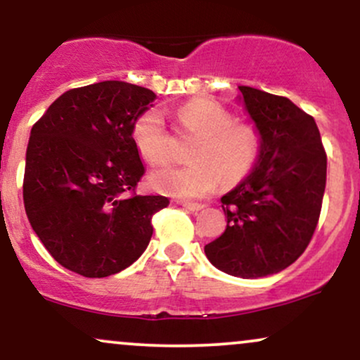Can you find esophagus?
Wrapping results in <instances>:
<instances>
[{
  "label": "esophagus",
  "mask_w": 360,
  "mask_h": 360,
  "mask_svg": "<svg viewBox=\"0 0 360 360\" xmlns=\"http://www.w3.org/2000/svg\"><path fill=\"white\" fill-rule=\"evenodd\" d=\"M179 205H183L184 208L191 210V212H198V210L205 208L203 203H194V201H179Z\"/></svg>",
  "instance_id": "obj_1"
}]
</instances>
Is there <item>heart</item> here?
<instances>
[{
  "label": "heart",
  "mask_w": 360,
  "mask_h": 360,
  "mask_svg": "<svg viewBox=\"0 0 360 360\" xmlns=\"http://www.w3.org/2000/svg\"><path fill=\"white\" fill-rule=\"evenodd\" d=\"M177 122L196 140L188 150L191 164L152 174L157 191L177 198H203L221 183L235 186L254 171L260 157V135L252 123L233 120L232 111L210 98H193L177 108ZM131 137L150 166H166L174 157L162 111L147 108L139 115Z\"/></svg>",
  "instance_id": "1"
}]
</instances>
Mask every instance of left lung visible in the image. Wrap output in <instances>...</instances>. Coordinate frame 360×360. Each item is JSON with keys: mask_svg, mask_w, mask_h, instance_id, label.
<instances>
[{"mask_svg": "<svg viewBox=\"0 0 360 360\" xmlns=\"http://www.w3.org/2000/svg\"><path fill=\"white\" fill-rule=\"evenodd\" d=\"M262 148L250 176L221 198L226 229L205 245L214 267L257 279L307 250L326 184V152L315 120L278 94L238 86Z\"/></svg>", "mask_w": 360, "mask_h": 360, "instance_id": "8db88e82", "label": "left lung"}]
</instances>
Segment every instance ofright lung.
Masks as SVG:
<instances>
[{
    "instance_id": "right-lung-1",
    "label": "right lung",
    "mask_w": 360,
    "mask_h": 360,
    "mask_svg": "<svg viewBox=\"0 0 360 360\" xmlns=\"http://www.w3.org/2000/svg\"><path fill=\"white\" fill-rule=\"evenodd\" d=\"M154 100L142 86L103 81L65 91L32 127L25 212L65 269L106 278L147 249L152 217L169 200L135 193L146 169L131 128Z\"/></svg>"
}]
</instances>
